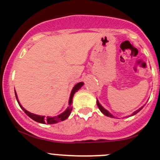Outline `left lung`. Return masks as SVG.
I'll return each mask as SVG.
<instances>
[{
    "instance_id": "left-lung-1",
    "label": "left lung",
    "mask_w": 160,
    "mask_h": 160,
    "mask_svg": "<svg viewBox=\"0 0 160 160\" xmlns=\"http://www.w3.org/2000/svg\"><path fill=\"white\" fill-rule=\"evenodd\" d=\"M97 106H98V109H99V110H101V112H102V114H105V115H106V116H107V117H110V118H114V116H113V115H111V114H110V113H109V112L107 111V110H106V109H104L103 107H102V106H101L100 104H99V102H98V100H97ZM142 108H143V107H141V108L139 109V110H137V111H135V112H134V113H133V114H132V115H134V114H137V113H138V112L140 111V110H141V109H142Z\"/></svg>"
}]
</instances>
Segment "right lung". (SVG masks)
I'll list each match as a JSON object with an SVG mask.
<instances>
[{
  "mask_svg": "<svg viewBox=\"0 0 160 160\" xmlns=\"http://www.w3.org/2000/svg\"><path fill=\"white\" fill-rule=\"evenodd\" d=\"M83 82H80V83H77V84L74 86V88H73L72 90L71 95H70L69 102H68V105H69V106H68V108H67V110H65L64 113H62V114H60V115L57 116V117H46V118H45L44 116L36 115V114H32V113H30V112H28V110H25V109L23 108V107H22L21 105H20L19 102L18 101V98H17V95H16V92H15V95H16V99H17V102H18V103H19V107H21L22 110H23V111L25 112V114H26L28 116V117H30L31 119H33L34 121H35V122H39V123L55 124V123H58V122H62V121H64V120H65V119L68 118V117L69 116V114H71L72 110V103L73 95H74V94H75L76 92H77V91H78L79 89H80V88L82 87V86H83Z\"/></svg>",
  "mask_w": 160,
  "mask_h": 160,
  "instance_id": "right-lung-1",
  "label": "right lung"
}]
</instances>
